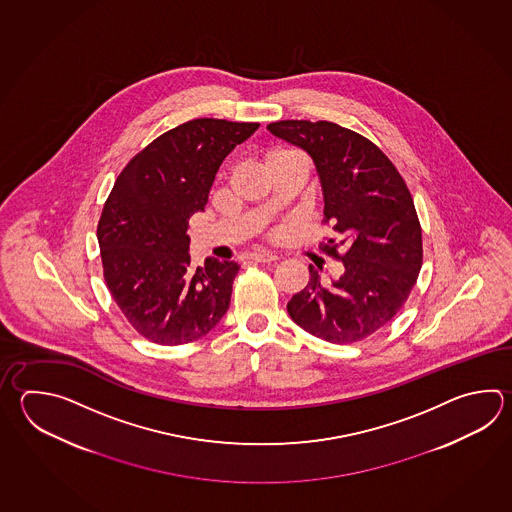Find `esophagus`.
<instances>
[{"instance_id": "obj_1", "label": "esophagus", "mask_w": 512, "mask_h": 512, "mask_svg": "<svg viewBox=\"0 0 512 512\" xmlns=\"http://www.w3.org/2000/svg\"><path fill=\"white\" fill-rule=\"evenodd\" d=\"M248 259L253 262H273L277 261V255L272 251H257V253H251Z\"/></svg>"}]
</instances>
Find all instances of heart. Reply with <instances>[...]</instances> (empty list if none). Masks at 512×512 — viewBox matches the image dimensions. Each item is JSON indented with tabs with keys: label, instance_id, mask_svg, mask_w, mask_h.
Wrapping results in <instances>:
<instances>
[{
	"label": "heart",
	"instance_id": "obj_1",
	"mask_svg": "<svg viewBox=\"0 0 512 512\" xmlns=\"http://www.w3.org/2000/svg\"><path fill=\"white\" fill-rule=\"evenodd\" d=\"M295 155H303V153L293 149V147H275L266 155V162H272V160H277V158L295 157Z\"/></svg>",
	"mask_w": 512,
	"mask_h": 512
}]
</instances>
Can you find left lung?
Returning a JSON list of instances; mask_svg holds the SVG:
<instances>
[{
    "label": "left lung",
    "mask_w": 512,
    "mask_h": 512,
    "mask_svg": "<svg viewBox=\"0 0 512 512\" xmlns=\"http://www.w3.org/2000/svg\"><path fill=\"white\" fill-rule=\"evenodd\" d=\"M268 129L313 158L323 224L339 235L323 242V251L345 266L334 282L321 281L310 266V282L293 295L288 313L328 343H357L396 317L418 281L423 239L412 195L392 160L352 129L326 120H281Z\"/></svg>",
    "instance_id": "obj_1"
}]
</instances>
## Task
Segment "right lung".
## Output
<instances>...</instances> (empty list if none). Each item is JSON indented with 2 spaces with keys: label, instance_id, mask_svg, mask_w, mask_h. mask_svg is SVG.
I'll use <instances>...</instances> for the list:
<instances>
[{
  "label": "right lung",
  "instance_id": "1",
  "mask_svg": "<svg viewBox=\"0 0 512 512\" xmlns=\"http://www.w3.org/2000/svg\"><path fill=\"white\" fill-rule=\"evenodd\" d=\"M259 124L195 118L138 151L120 171L98 220L107 290L127 323L151 343L186 345L230 308L239 264L193 268L189 219L204 211L222 160Z\"/></svg>",
  "mask_w": 512,
  "mask_h": 512
}]
</instances>
